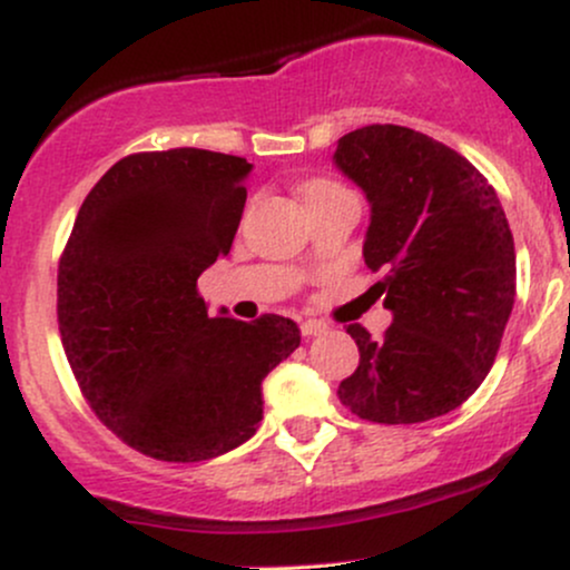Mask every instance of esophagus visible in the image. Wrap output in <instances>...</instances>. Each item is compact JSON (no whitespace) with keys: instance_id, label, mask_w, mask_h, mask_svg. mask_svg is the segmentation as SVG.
Masks as SVG:
<instances>
[{"instance_id":"34e87169","label":"esophagus","mask_w":570,"mask_h":570,"mask_svg":"<svg viewBox=\"0 0 570 570\" xmlns=\"http://www.w3.org/2000/svg\"><path fill=\"white\" fill-rule=\"evenodd\" d=\"M299 332H303V337H316L322 335V332H326V324L316 322V318H307V322L299 324Z\"/></svg>"}]
</instances>
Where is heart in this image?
Listing matches in <instances>:
<instances>
[{"mask_svg": "<svg viewBox=\"0 0 570 570\" xmlns=\"http://www.w3.org/2000/svg\"><path fill=\"white\" fill-rule=\"evenodd\" d=\"M340 185H335V181L330 179H313L307 181L305 185V200L313 198V195H322V193H330V189H337Z\"/></svg>", "mask_w": 570, "mask_h": 570, "instance_id": "1", "label": "heart"}]
</instances>
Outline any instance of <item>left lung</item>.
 Here are the masks:
<instances>
[{
	"mask_svg": "<svg viewBox=\"0 0 570 570\" xmlns=\"http://www.w3.org/2000/svg\"><path fill=\"white\" fill-rule=\"evenodd\" d=\"M335 163L367 195L364 263L394 322L348 335L358 367L337 396L372 423H423L461 407L493 367L514 305V238L499 195L455 149L404 126H364Z\"/></svg>",
	"mask_w": 570,
	"mask_h": 570,
	"instance_id": "1",
	"label": "left lung"
}]
</instances>
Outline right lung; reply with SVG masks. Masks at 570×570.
Instances as JSON below:
<instances>
[{"label": "right lung", "instance_id": "obj_1", "mask_svg": "<svg viewBox=\"0 0 570 570\" xmlns=\"http://www.w3.org/2000/svg\"><path fill=\"white\" fill-rule=\"evenodd\" d=\"M252 163L179 147L117 160L58 263V332L85 402L128 448L217 458L263 421V381L299 345L289 318L208 316L198 278L227 257Z\"/></svg>", "mask_w": 570, "mask_h": 570}]
</instances>
